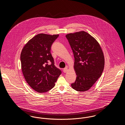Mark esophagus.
I'll return each mask as SVG.
<instances>
[{"mask_svg": "<svg viewBox=\"0 0 125 125\" xmlns=\"http://www.w3.org/2000/svg\"><path fill=\"white\" fill-rule=\"evenodd\" d=\"M67 70H68V69H67V67H65V68H64L63 69V72H64V73L67 72Z\"/></svg>", "mask_w": 125, "mask_h": 125, "instance_id": "obj_1", "label": "esophagus"}]
</instances>
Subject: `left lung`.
<instances>
[{
	"label": "left lung",
	"mask_w": 125,
	"mask_h": 125,
	"mask_svg": "<svg viewBox=\"0 0 125 125\" xmlns=\"http://www.w3.org/2000/svg\"><path fill=\"white\" fill-rule=\"evenodd\" d=\"M65 36L74 55V68L77 75L72 87L81 92L88 90L101 76L104 69V58L100 45L84 31Z\"/></svg>",
	"instance_id": "obj_1"
}]
</instances>
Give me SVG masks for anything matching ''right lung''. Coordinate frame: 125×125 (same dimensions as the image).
<instances>
[{
	"instance_id": "add662e5",
	"label": "right lung",
	"mask_w": 125,
	"mask_h": 125,
	"mask_svg": "<svg viewBox=\"0 0 125 125\" xmlns=\"http://www.w3.org/2000/svg\"><path fill=\"white\" fill-rule=\"evenodd\" d=\"M59 36L39 34L25 45L21 54L24 78L30 87L39 93L52 89L61 74L51 53L52 45Z\"/></svg>"
}]
</instances>
